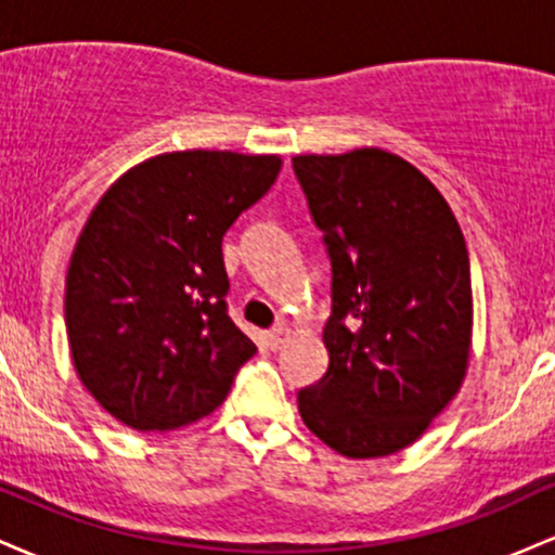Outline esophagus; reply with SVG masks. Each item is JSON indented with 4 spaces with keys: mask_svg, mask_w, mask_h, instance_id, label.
Instances as JSON below:
<instances>
[{
    "mask_svg": "<svg viewBox=\"0 0 555 555\" xmlns=\"http://www.w3.org/2000/svg\"><path fill=\"white\" fill-rule=\"evenodd\" d=\"M286 336H289V328L279 323V326H273L269 334H266V344H269L271 349H279L286 341Z\"/></svg>",
    "mask_w": 555,
    "mask_h": 555,
    "instance_id": "esophagus-1",
    "label": "esophagus"
}]
</instances>
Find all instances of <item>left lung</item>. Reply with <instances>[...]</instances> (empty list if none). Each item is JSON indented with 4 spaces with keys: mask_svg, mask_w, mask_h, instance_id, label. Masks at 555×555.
I'll list each match as a JSON object with an SVG mask.
<instances>
[{
    "mask_svg": "<svg viewBox=\"0 0 555 555\" xmlns=\"http://www.w3.org/2000/svg\"><path fill=\"white\" fill-rule=\"evenodd\" d=\"M331 260L328 371L299 415L352 460L415 443L460 391L473 344L464 234L423 171L380 149L295 156Z\"/></svg>",
    "mask_w": 555,
    "mask_h": 555,
    "instance_id": "1",
    "label": "left lung"
}]
</instances>
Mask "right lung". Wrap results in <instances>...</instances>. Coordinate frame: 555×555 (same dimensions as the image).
Returning a JSON list of instances; mask_svg holds the SVG:
<instances>
[{
  "instance_id": "add662e5",
  "label": "right lung",
  "mask_w": 555,
  "mask_h": 555,
  "mask_svg": "<svg viewBox=\"0 0 555 555\" xmlns=\"http://www.w3.org/2000/svg\"><path fill=\"white\" fill-rule=\"evenodd\" d=\"M279 169V156L175 151L95 203L69 258L67 339L82 386L127 428L211 415L256 354L227 313L221 240Z\"/></svg>"
}]
</instances>
